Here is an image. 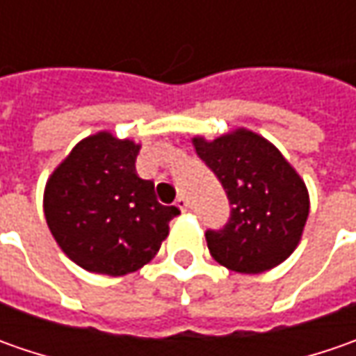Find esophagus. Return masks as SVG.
I'll return each instance as SVG.
<instances>
[{
	"instance_id": "esophagus-1",
	"label": "esophagus",
	"mask_w": 356,
	"mask_h": 356,
	"mask_svg": "<svg viewBox=\"0 0 356 356\" xmlns=\"http://www.w3.org/2000/svg\"><path fill=\"white\" fill-rule=\"evenodd\" d=\"M174 204H176L182 212H188V198H186V196H178Z\"/></svg>"
}]
</instances>
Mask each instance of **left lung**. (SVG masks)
<instances>
[{"label":"left lung","mask_w":356,"mask_h":356,"mask_svg":"<svg viewBox=\"0 0 356 356\" xmlns=\"http://www.w3.org/2000/svg\"><path fill=\"white\" fill-rule=\"evenodd\" d=\"M194 148L229 202L226 226L206 232L213 259L238 273H261L285 261L309 216L307 188L291 164L245 129L212 143L194 138Z\"/></svg>","instance_id":"1"}]
</instances>
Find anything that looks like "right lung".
I'll return each instance as SVG.
<instances>
[{
  "instance_id": "1",
  "label": "right lung",
  "mask_w": 356,
  "mask_h": 356,
  "mask_svg": "<svg viewBox=\"0 0 356 356\" xmlns=\"http://www.w3.org/2000/svg\"><path fill=\"white\" fill-rule=\"evenodd\" d=\"M140 146L99 132L76 144L51 174L43 210L59 248L76 266L103 275H127L146 266L180 210L162 206L154 182L134 162Z\"/></svg>"
}]
</instances>
